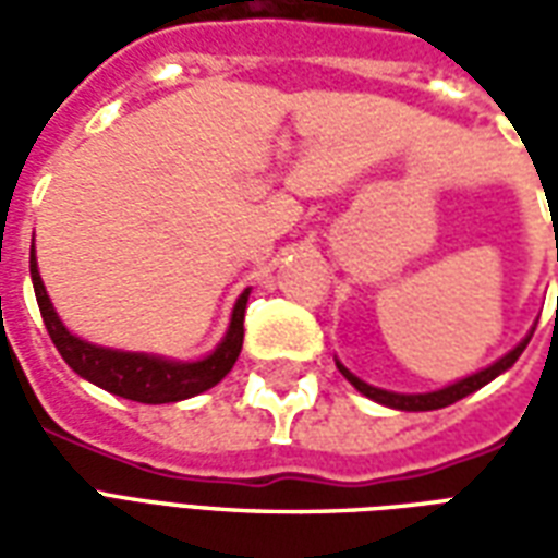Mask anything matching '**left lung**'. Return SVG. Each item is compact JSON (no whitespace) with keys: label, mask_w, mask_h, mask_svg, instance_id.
<instances>
[{"label":"left lung","mask_w":558,"mask_h":558,"mask_svg":"<svg viewBox=\"0 0 558 558\" xmlns=\"http://www.w3.org/2000/svg\"><path fill=\"white\" fill-rule=\"evenodd\" d=\"M532 338V335H529ZM529 338L520 343V347H514V350L508 352V355H502L499 362L490 364V367H484V371H478V374L466 376V379H460V383H454V386L448 388H439V391H430V395H395V391H383V388H374L367 386V383H362L359 376H352L343 364H338L340 374L350 379L352 386L359 388L362 395H367L371 400H376V403H386V407H395V410H407V412H427V410H442V407H448V403H457L460 398H466V395H472V391H478L481 386H487L490 379H496L499 374H505L511 364L520 359V352L526 350Z\"/></svg>","instance_id":"1"}]
</instances>
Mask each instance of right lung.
<instances>
[{"mask_svg": "<svg viewBox=\"0 0 558 558\" xmlns=\"http://www.w3.org/2000/svg\"><path fill=\"white\" fill-rule=\"evenodd\" d=\"M29 271L35 299L41 307V319L47 326V335L56 343L59 355L65 359L68 367L89 379L104 391L119 395V398L137 400V403H175V400L194 398L206 388L218 386L223 376L230 374L232 364L242 352L244 340V307H247V290L232 307V323L227 338L220 340V347L203 362H163L155 355H140V352H116L92 347L86 340L74 338L56 316L53 304L47 299L38 263H35V247L29 251Z\"/></svg>", "mask_w": 558, "mask_h": 558, "instance_id": "obj_1", "label": "right lung"}]
</instances>
